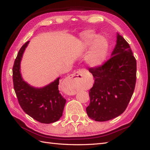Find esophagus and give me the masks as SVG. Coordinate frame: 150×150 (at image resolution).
Wrapping results in <instances>:
<instances>
[{
  "instance_id": "esophagus-1",
  "label": "esophagus",
  "mask_w": 150,
  "mask_h": 150,
  "mask_svg": "<svg viewBox=\"0 0 150 150\" xmlns=\"http://www.w3.org/2000/svg\"><path fill=\"white\" fill-rule=\"evenodd\" d=\"M84 71L82 69H79L77 71H76L75 73H73V74H71V75L69 76L68 77V81L69 82H75V83H77V82H79L80 81L82 77L84 75ZM69 91H71V94H75V91L73 90H70Z\"/></svg>"
}]
</instances>
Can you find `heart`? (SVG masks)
Masks as SVG:
<instances>
[{"label":"heart","instance_id":"heart-1","mask_svg":"<svg viewBox=\"0 0 150 150\" xmlns=\"http://www.w3.org/2000/svg\"><path fill=\"white\" fill-rule=\"evenodd\" d=\"M81 48L82 52L90 49L86 57V62L91 68H98L107 58L109 42L104 36H96L93 31H85L81 34Z\"/></svg>","mask_w":150,"mask_h":150}]
</instances>
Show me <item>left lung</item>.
I'll return each instance as SVG.
<instances>
[{"mask_svg":"<svg viewBox=\"0 0 150 150\" xmlns=\"http://www.w3.org/2000/svg\"><path fill=\"white\" fill-rule=\"evenodd\" d=\"M88 70L94 78L89 91L88 117L103 122L119 116L128 106L136 82L137 62L129 44L117 33L111 58L102 66Z\"/></svg>","mask_w":150,"mask_h":150,"instance_id":"left-lung-1","label":"left lung"}]
</instances>
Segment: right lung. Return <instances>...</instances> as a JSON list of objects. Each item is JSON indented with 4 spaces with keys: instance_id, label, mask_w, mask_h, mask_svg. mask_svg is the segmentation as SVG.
Wrapping results in <instances>:
<instances>
[{
    "instance_id": "add662e5",
    "label": "right lung",
    "mask_w": 150,
    "mask_h": 150,
    "mask_svg": "<svg viewBox=\"0 0 150 150\" xmlns=\"http://www.w3.org/2000/svg\"><path fill=\"white\" fill-rule=\"evenodd\" d=\"M30 41L19 50L13 67V81L16 95L22 109L28 115L41 123L55 122L62 116L66 100L59 90V79L43 87L31 86L25 81L21 72V62Z\"/></svg>"
}]
</instances>
